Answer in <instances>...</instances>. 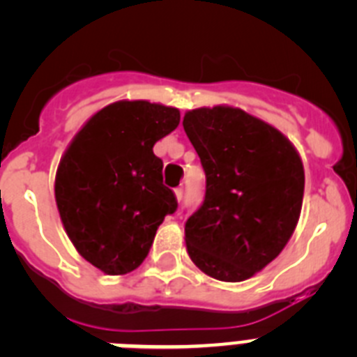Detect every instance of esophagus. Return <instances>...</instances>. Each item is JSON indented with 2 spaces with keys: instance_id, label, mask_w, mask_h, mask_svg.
I'll list each match as a JSON object with an SVG mask.
<instances>
[{
  "instance_id": "obj_1",
  "label": "esophagus",
  "mask_w": 357,
  "mask_h": 357,
  "mask_svg": "<svg viewBox=\"0 0 357 357\" xmlns=\"http://www.w3.org/2000/svg\"><path fill=\"white\" fill-rule=\"evenodd\" d=\"M175 197H176V200L181 202V200H182V198H184V189H182V188L175 189Z\"/></svg>"
}]
</instances>
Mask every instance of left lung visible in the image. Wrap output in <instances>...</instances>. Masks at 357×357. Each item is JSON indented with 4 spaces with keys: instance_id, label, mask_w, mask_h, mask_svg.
Listing matches in <instances>:
<instances>
[{
    "instance_id": "8db88e82",
    "label": "left lung",
    "mask_w": 357,
    "mask_h": 357,
    "mask_svg": "<svg viewBox=\"0 0 357 357\" xmlns=\"http://www.w3.org/2000/svg\"><path fill=\"white\" fill-rule=\"evenodd\" d=\"M182 125L206 172L204 204L185 222L189 257L213 279H250L298 223L301 155L282 132L236 107L188 110Z\"/></svg>"
}]
</instances>
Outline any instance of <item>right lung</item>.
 <instances>
[{
    "mask_svg": "<svg viewBox=\"0 0 357 357\" xmlns=\"http://www.w3.org/2000/svg\"><path fill=\"white\" fill-rule=\"evenodd\" d=\"M181 123L175 107L121 100L73 137L55 176L62 225L78 254L107 275L139 266L176 198L153 144Z\"/></svg>",
    "mask_w": 357,
    "mask_h": 357,
    "instance_id": "obj_1",
    "label": "right lung"
}]
</instances>
